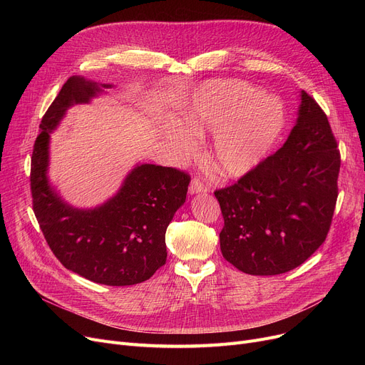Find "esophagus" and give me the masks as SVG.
I'll return each instance as SVG.
<instances>
[{"mask_svg": "<svg viewBox=\"0 0 365 365\" xmlns=\"http://www.w3.org/2000/svg\"><path fill=\"white\" fill-rule=\"evenodd\" d=\"M208 190H210V187H208L205 183H202L198 178L192 179V182H190V185H189V194L208 192Z\"/></svg>", "mask_w": 365, "mask_h": 365, "instance_id": "34e87169", "label": "esophagus"}]
</instances>
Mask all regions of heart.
Returning a JSON list of instances; mask_svg holds the SVG:
<instances>
[{"label":"heart","instance_id":"b5f03b06","mask_svg":"<svg viewBox=\"0 0 365 365\" xmlns=\"http://www.w3.org/2000/svg\"><path fill=\"white\" fill-rule=\"evenodd\" d=\"M284 121L281 101L237 81L219 83L202 91L186 117L192 131H215L210 155L227 176L253 170L278 139ZM170 140L180 155L195 149L194 134L185 128H173Z\"/></svg>","mask_w":365,"mask_h":365}]
</instances>
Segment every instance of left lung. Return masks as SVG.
<instances>
[{"label": "left lung", "instance_id": "8db88e82", "mask_svg": "<svg viewBox=\"0 0 365 365\" xmlns=\"http://www.w3.org/2000/svg\"><path fill=\"white\" fill-rule=\"evenodd\" d=\"M340 150L327 115L302 91L297 124L284 146L216 189L225 220L223 257L250 275L289 272L327 238L336 201Z\"/></svg>", "mask_w": 365, "mask_h": 365}]
</instances>
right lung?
I'll return each mask as SVG.
<instances>
[{"mask_svg": "<svg viewBox=\"0 0 365 365\" xmlns=\"http://www.w3.org/2000/svg\"><path fill=\"white\" fill-rule=\"evenodd\" d=\"M98 83L71 76L40 124L31 157V195L43 235L66 269L93 282L133 285L149 279L167 260L165 231L185 202L190 176L175 167L142 164L102 207L65 204L47 182L48 138L66 109L102 91Z\"/></svg>", "mask_w": 365, "mask_h": 365, "instance_id": "obj_1", "label": "right lung"}]
</instances>
